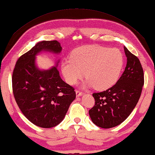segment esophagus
Segmentation results:
<instances>
[{
	"label": "esophagus",
	"mask_w": 155,
	"mask_h": 155,
	"mask_svg": "<svg viewBox=\"0 0 155 155\" xmlns=\"http://www.w3.org/2000/svg\"><path fill=\"white\" fill-rule=\"evenodd\" d=\"M76 94H77V97H81V96L83 95V92L81 91L77 90H76Z\"/></svg>",
	"instance_id": "esophagus-1"
}]
</instances>
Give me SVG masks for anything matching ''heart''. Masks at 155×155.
Instances as JSON below:
<instances>
[{"label":"heart","instance_id":"obj_1","mask_svg":"<svg viewBox=\"0 0 155 155\" xmlns=\"http://www.w3.org/2000/svg\"><path fill=\"white\" fill-rule=\"evenodd\" d=\"M124 64V55L118 49L84 46L74 50L70 59L63 61L61 72L69 84L75 85L85 76L87 85L105 90L119 80Z\"/></svg>","mask_w":155,"mask_h":155}]
</instances>
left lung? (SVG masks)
<instances>
[{
    "mask_svg": "<svg viewBox=\"0 0 155 155\" xmlns=\"http://www.w3.org/2000/svg\"><path fill=\"white\" fill-rule=\"evenodd\" d=\"M127 65L121 77L112 87L93 93L95 104L89 110L92 122L102 128H111L126 120L136 106L144 84L140 61L124 47Z\"/></svg>",
    "mask_w": 155,
    "mask_h": 155,
    "instance_id": "obj_1",
    "label": "left lung"
}]
</instances>
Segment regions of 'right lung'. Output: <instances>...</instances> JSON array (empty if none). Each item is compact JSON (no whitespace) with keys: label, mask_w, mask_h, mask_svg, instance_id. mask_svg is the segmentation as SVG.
I'll list each match as a JSON object with an SVG mask.
<instances>
[{"label":"right lung","mask_w":155,"mask_h":155,"mask_svg":"<svg viewBox=\"0 0 155 155\" xmlns=\"http://www.w3.org/2000/svg\"><path fill=\"white\" fill-rule=\"evenodd\" d=\"M58 41L38 42L19 57L12 74V90L16 102L27 119L36 126L50 128L64 119L76 98L74 88L61 79L56 67L40 70L36 55L43 50L60 53Z\"/></svg>","instance_id":"right-lung-1"}]
</instances>
